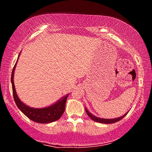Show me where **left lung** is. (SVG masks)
Wrapping results in <instances>:
<instances>
[{
  "label": "left lung",
  "instance_id": "obj_1",
  "mask_svg": "<svg viewBox=\"0 0 152 152\" xmlns=\"http://www.w3.org/2000/svg\"><path fill=\"white\" fill-rule=\"evenodd\" d=\"M85 110H86V112L87 113V115H88L89 117L91 118L92 120H93L95 122H98V123H104V124H110V123H116L117 121H119L121 120L123 117H124L127 114L128 112L127 113H125V115H122V116H121L118 118H115V119H103V118H100V117H98L94 116L92 114V113H90L88 110H87L86 108H85Z\"/></svg>",
  "mask_w": 152,
  "mask_h": 152
}]
</instances>
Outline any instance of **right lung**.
I'll use <instances>...</instances> for the list:
<instances>
[{
  "instance_id": "right-lung-1",
  "label": "right lung",
  "mask_w": 152,
  "mask_h": 152,
  "mask_svg": "<svg viewBox=\"0 0 152 152\" xmlns=\"http://www.w3.org/2000/svg\"><path fill=\"white\" fill-rule=\"evenodd\" d=\"M20 53L19 55V57L20 56ZM19 57H18V59H19ZM17 62L15 64L13 69H12L11 74V84L14 100L17 107L19 108L20 111L23 113L25 116H27L29 119L32 120L33 121L39 123H49L58 120L61 117L64 110H65L66 102L67 100V97L68 96L69 94L63 96L62 98H61L57 102H56L54 104H51L49 107L39 108H39H33L30 107L29 106H27V104L23 103L19 99V98L17 94L16 90H15L13 78Z\"/></svg>"
}]
</instances>
